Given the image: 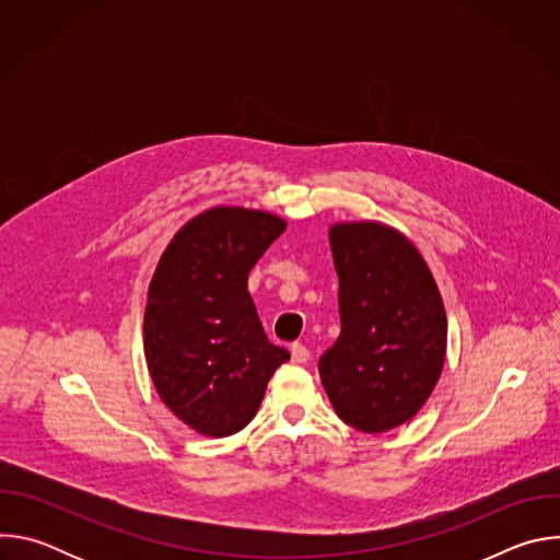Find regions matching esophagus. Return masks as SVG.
Returning a JSON list of instances; mask_svg holds the SVG:
<instances>
[{
	"label": "esophagus",
	"instance_id": "obj_1",
	"mask_svg": "<svg viewBox=\"0 0 560 560\" xmlns=\"http://www.w3.org/2000/svg\"><path fill=\"white\" fill-rule=\"evenodd\" d=\"M290 354H292V363H305L310 359V350L303 343H292Z\"/></svg>",
	"mask_w": 560,
	"mask_h": 560
}]
</instances>
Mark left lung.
Returning a JSON list of instances; mask_svg holds the SVG:
<instances>
[{
  "mask_svg": "<svg viewBox=\"0 0 560 560\" xmlns=\"http://www.w3.org/2000/svg\"><path fill=\"white\" fill-rule=\"evenodd\" d=\"M341 335L318 359L330 404L348 425L378 434L410 421L445 361L447 318L419 250L383 223L330 228Z\"/></svg>",
  "mask_w": 560,
  "mask_h": 560,
  "instance_id": "left-lung-1",
  "label": "left lung"
}]
</instances>
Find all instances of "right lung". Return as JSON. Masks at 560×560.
I'll list each match as a JSON object with an SVG mask.
<instances>
[{"label":"right lung","instance_id":"add662e5","mask_svg":"<svg viewBox=\"0 0 560 560\" xmlns=\"http://www.w3.org/2000/svg\"><path fill=\"white\" fill-rule=\"evenodd\" d=\"M283 230L270 212L206 210L173 236L150 281L143 350L152 383L206 436L246 428L290 359L268 341L248 292L250 270Z\"/></svg>","mask_w":560,"mask_h":560}]
</instances>
